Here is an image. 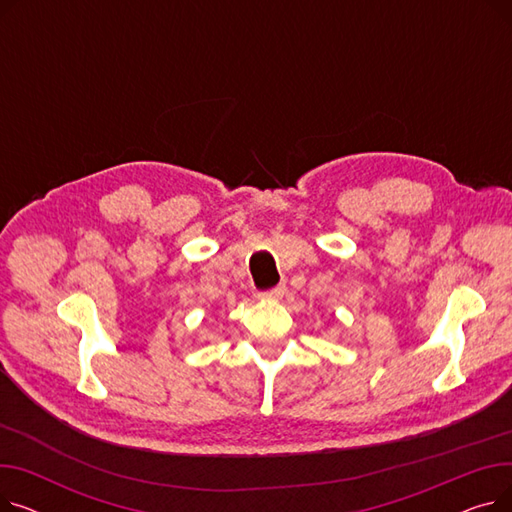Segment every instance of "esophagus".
<instances>
[{
    "instance_id": "obj_1",
    "label": "esophagus",
    "mask_w": 512,
    "mask_h": 512,
    "mask_svg": "<svg viewBox=\"0 0 512 512\" xmlns=\"http://www.w3.org/2000/svg\"><path fill=\"white\" fill-rule=\"evenodd\" d=\"M284 292H286V286H284V284H280V286H276V288H272V290L261 292V299H267V301H278V299H282V297H284Z\"/></svg>"
}]
</instances>
